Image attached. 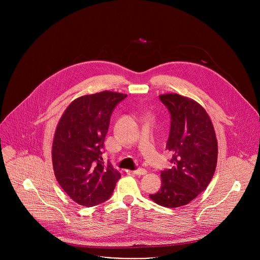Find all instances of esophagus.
<instances>
[{"label":"esophagus","instance_id":"34e87169","mask_svg":"<svg viewBox=\"0 0 260 260\" xmlns=\"http://www.w3.org/2000/svg\"><path fill=\"white\" fill-rule=\"evenodd\" d=\"M134 174H136V175H138V176H143V175H146V174H147V171H146L145 169L141 168V169L135 170V171H134Z\"/></svg>","mask_w":260,"mask_h":260}]
</instances>
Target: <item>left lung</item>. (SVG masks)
I'll list each match as a JSON object with an SVG mask.
<instances>
[{
	"label": "left lung",
	"instance_id": "left-lung-1",
	"mask_svg": "<svg viewBox=\"0 0 260 260\" xmlns=\"http://www.w3.org/2000/svg\"><path fill=\"white\" fill-rule=\"evenodd\" d=\"M171 115L167 150L172 169L161 171V188L150 199L166 208L187 205L210 184L217 165L215 131L206 110L177 93L159 95Z\"/></svg>",
	"mask_w": 260,
	"mask_h": 260
}]
</instances>
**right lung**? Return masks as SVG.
<instances>
[{"label": "right lung", "mask_w": 260, "mask_h": 260, "mask_svg": "<svg viewBox=\"0 0 260 260\" xmlns=\"http://www.w3.org/2000/svg\"><path fill=\"white\" fill-rule=\"evenodd\" d=\"M126 96L112 91L80 96L70 104L57 124L52 145L55 178L81 206L109 200L121 177L110 162L104 164L102 154L111 115Z\"/></svg>", "instance_id": "add662e5"}]
</instances>
